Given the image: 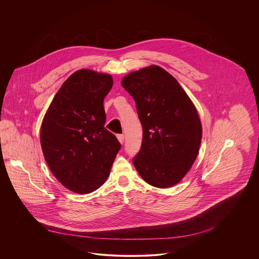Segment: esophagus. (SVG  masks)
<instances>
[{
	"mask_svg": "<svg viewBox=\"0 0 259 259\" xmlns=\"http://www.w3.org/2000/svg\"><path fill=\"white\" fill-rule=\"evenodd\" d=\"M117 139H118V141H119V143H120V144H123V142H124L123 134H118V135H117Z\"/></svg>",
	"mask_w": 259,
	"mask_h": 259,
	"instance_id": "1",
	"label": "esophagus"
}]
</instances>
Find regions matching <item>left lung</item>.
I'll list each match as a JSON object with an SVG mask.
<instances>
[{"instance_id":"left-lung-1","label":"left lung","mask_w":259,"mask_h":259,"mask_svg":"<svg viewBox=\"0 0 259 259\" xmlns=\"http://www.w3.org/2000/svg\"><path fill=\"white\" fill-rule=\"evenodd\" d=\"M124 89L133 97L143 126L136 170L148 185H177L193 165L202 140L197 110L178 80L159 66L125 75Z\"/></svg>"}]
</instances>
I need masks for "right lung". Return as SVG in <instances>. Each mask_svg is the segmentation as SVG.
<instances>
[{"instance_id":"right-lung-1","label":"right lung","mask_w":259,"mask_h":259,"mask_svg":"<svg viewBox=\"0 0 259 259\" xmlns=\"http://www.w3.org/2000/svg\"><path fill=\"white\" fill-rule=\"evenodd\" d=\"M112 84L110 74L78 70L62 84L44 117V156L59 183L75 193L104 185L121 148L105 128L104 99Z\"/></svg>"}]
</instances>
